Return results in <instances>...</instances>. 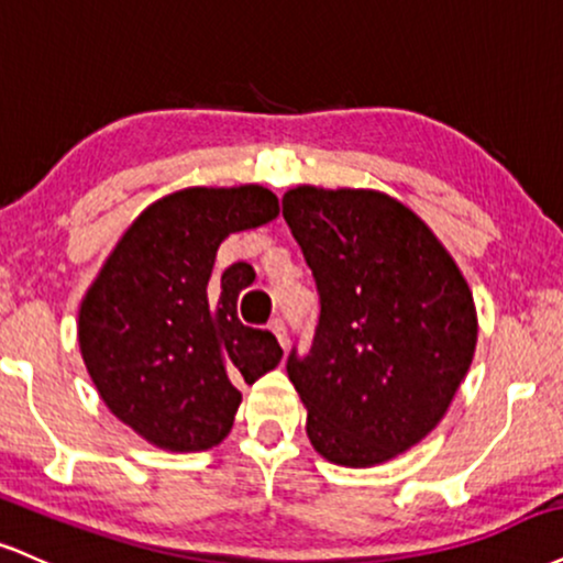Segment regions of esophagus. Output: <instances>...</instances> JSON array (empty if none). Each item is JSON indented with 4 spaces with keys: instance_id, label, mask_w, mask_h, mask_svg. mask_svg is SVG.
Wrapping results in <instances>:
<instances>
[{
    "instance_id": "obj_1",
    "label": "esophagus",
    "mask_w": 563,
    "mask_h": 563,
    "mask_svg": "<svg viewBox=\"0 0 563 563\" xmlns=\"http://www.w3.org/2000/svg\"><path fill=\"white\" fill-rule=\"evenodd\" d=\"M269 330H273L277 341H280V346L286 349L288 346V328H286V322H283L280 317H275V320H269Z\"/></svg>"
}]
</instances>
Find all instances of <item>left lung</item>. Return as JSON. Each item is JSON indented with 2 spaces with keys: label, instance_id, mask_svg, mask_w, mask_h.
Returning a JSON list of instances; mask_svg holds the SVG:
<instances>
[{
  "label": "left lung",
  "instance_id": "obj_1",
  "mask_svg": "<svg viewBox=\"0 0 563 563\" xmlns=\"http://www.w3.org/2000/svg\"><path fill=\"white\" fill-rule=\"evenodd\" d=\"M320 294L307 354L288 377L317 453L375 466L443 419L477 343V311L456 262L419 217L367 188L299 186L283 196Z\"/></svg>",
  "mask_w": 563,
  "mask_h": 563
}]
</instances>
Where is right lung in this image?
Returning a JSON list of instances; mask_svg holds the SVG:
<instances>
[{
  "instance_id": "add662e5",
  "label": "right lung",
  "mask_w": 563,
  "mask_h": 563,
  "mask_svg": "<svg viewBox=\"0 0 563 563\" xmlns=\"http://www.w3.org/2000/svg\"><path fill=\"white\" fill-rule=\"evenodd\" d=\"M280 214L262 186L183 188L154 201L118 241L78 311V343L101 401L167 451H207L233 428L239 383L275 369L269 330L239 320L249 273L214 277L230 233Z\"/></svg>"
}]
</instances>
